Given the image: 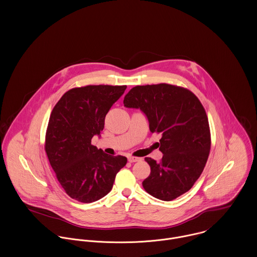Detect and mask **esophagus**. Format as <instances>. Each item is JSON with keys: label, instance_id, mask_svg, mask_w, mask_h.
<instances>
[{"label": "esophagus", "instance_id": "1", "mask_svg": "<svg viewBox=\"0 0 257 257\" xmlns=\"http://www.w3.org/2000/svg\"><path fill=\"white\" fill-rule=\"evenodd\" d=\"M127 160H128L130 163H137V162H141V161H142V159H140V158H135V157H130Z\"/></svg>", "mask_w": 257, "mask_h": 257}]
</instances>
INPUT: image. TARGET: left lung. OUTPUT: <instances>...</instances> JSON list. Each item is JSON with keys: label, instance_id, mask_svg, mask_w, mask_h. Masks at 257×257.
<instances>
[{"label": "left lung", "instance_id": "left-lung-1", "mask_svg": "<svg viewBox=\"0 0 257 257\" xmlns=\"http://www.w3.org/2000/svg\"><path fill=\"white\" fill-rule=\"evenodd\" d=\"M123 104L142 109L151 133L162 136L161 162L145 159L151 167V174L143 181L145 190L165 201L188 191L203 171L211 146L208 118L200 100L185 87L158 84L133 87Z\"/></svg>", "mask_w": 257, "mask_h": 257}]
</instances>
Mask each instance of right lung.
<instances>
[{
  "mask_svg": "<svg viewBox=\"0 0 257 257\" xmlns=\"http://www.w3.org/2000/svg\"><path fill=\"white\" fill-rule=\"evenodd\" d=\"M126 86L74 87L60 98L50 115L45 151L52 169L66 193L80 202L90 203L106 195L115 175L127 159L108 156L91 145L99 135L112 104Z\"/></svg>",
  "mask_w": 257,
  "mask_h": 257,
  "instance_id": "add662e5",
  "label": "right lung"
}]
</instances>
